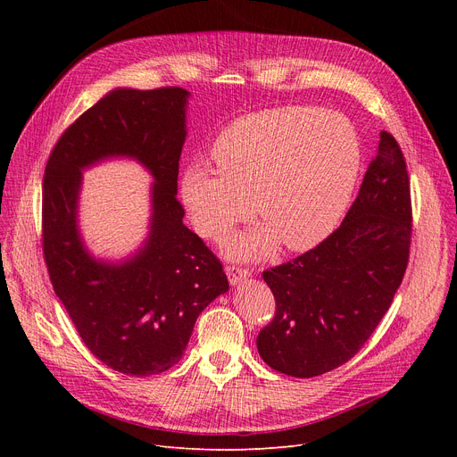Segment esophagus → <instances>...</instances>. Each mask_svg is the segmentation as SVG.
I'll return each mask as SVG.
<instances>
[{
    "mask_svg": "<svg viewBox=\"0 0 457 457\" xmlns=\"http://www.w3.org/2000/svg\"><path fill=\"white\" fill-rule=\"evenodd\" d=\"M226 274H228V279H229V283L231 285H237V283H241L243 279H246V278H250V270L248 269H238V267H228L226 269Z\"/></svg>",
    "mask_w": 457,
    "mask_h": 457,
    "instance_id": "1",
    "label": "esophagus"
}]
</instances>
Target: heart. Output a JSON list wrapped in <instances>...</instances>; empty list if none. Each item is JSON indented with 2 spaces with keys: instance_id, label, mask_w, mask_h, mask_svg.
Wrapping results in <instances>:
<instances>
[{
  "instance_id": "b5f03b06",
  "label": "heart",
  "mask_w": 457,
  "mask_h": 457,
  "mask_svg": "<svg viewBox=\"0 0 457 457\" xmlns=\"http://www.w3.org/2000/svg\"><path fill=\"white\" fill-rule=\"evenodd\" d=\"M219 168L192 162L181 200L200 235L220 238L253 212L261 224L233 233L224 252L262 259L279 243L305 252L339 224L361 170V142L350 120L309 105L237 118L212 144Z\"/></svg>"
}]
</instances>
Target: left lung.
Masks as SVG:
<instances>
[{
	"instance_id": "left-lung-1",
	"label": "left lung",
	"mask_w": 457,
	"mask_h": 457,
	"mask_svg": "<svg viewBox=\"0 0 457 457\" xmlns=\"http://www.w3.org/2000/svg\"><path fill=\"white\" fill-rule=\"evenodd\" d=\"M410 241V178L398 142L381 131L339 229L295 261L262 272L276 298L274 320L257 337L262 361L295 378L346 363L391 307Z\"/></svg>"
}]
</instances>
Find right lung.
I'll return each instance as SVG.
<instances>
[{
	"label": "right lung",
	"mask_w": 457,
	"mask_h": 457,
	"mask_svg": "<svg viewBox=\"0 0 457 457\" xmlns=\"http://www.w3.org/2000/svg\"><path fill=\"white\" fill-rule=\"evenodd\" d=\"M188 98L179 87L114 88L62 133L46 164L42 246L54 291L87 348L128 376L174 367L202 311L229 289L176 198ZM109 158L137 160L154 179L149 235L122 260L96 258L79 228L82 172Z\"/></svg>",
	"instance_id": "add662e5"
}]
</instances>
